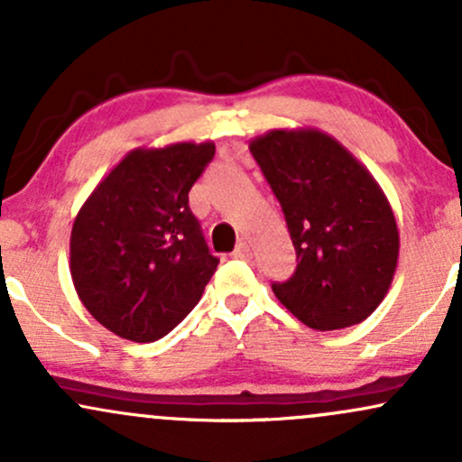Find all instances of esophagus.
Instances as JSON below:
<instances>
[{
	"instance_id": "1",
	"label": "esophagus",
	"mask_w": 462,
	"mask_h": 462,
	"mask_svg": "<svg viewBox=\"0 0 462 462\" xmlns=\"http://www.w3.org/2000/svg\"><path fill=\"white\" fill-rule=\"evenodd\" d=\"M235 258H241V261H249L252 258V249H249V245L245 241H241L235 249Z\"/></svg>"
}]
</instances>
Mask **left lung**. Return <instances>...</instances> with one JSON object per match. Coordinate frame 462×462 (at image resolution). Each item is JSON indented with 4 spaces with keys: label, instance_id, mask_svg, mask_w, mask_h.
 <instances>
[{
    "label": "left lung",
    "instance_id": "left-lung-1",
    "mask_svg": "<svg viewBox=\"0 0 462 462\" xmlns=\"http://www.w3.org/2000/svg\"><path fill=\"white\" fill-rule=\"evenodd\" d=\"M278 198L298 269L272 284L312 330L356 326L389 293L400 230L384 190L334 136L317 128L269 130L249 141Z\"/></svg>",
    "mask_w": 462,
    "mask_h": 462
}]
</instances>
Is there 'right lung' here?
I'll use <instances>...</instances> for the list:
<instances>
[{
    "label": "right lung",
    "instance_id": "1",
    "mask_svg": "<svg viewBox=\"0 0 462 462\" xmlns=\"http://www.w3.org/2000/svg\"><path fill=\"white\" fill-rule=\"evenodd\" d=\"M213 156V141L136 147L78 210L69 272L84 309L116 337L162 338L213 278L219 258L189 208V190Z\"/></svg>",
    "mask_w": 462,
    "mask_h": 462
}]
</instances>
